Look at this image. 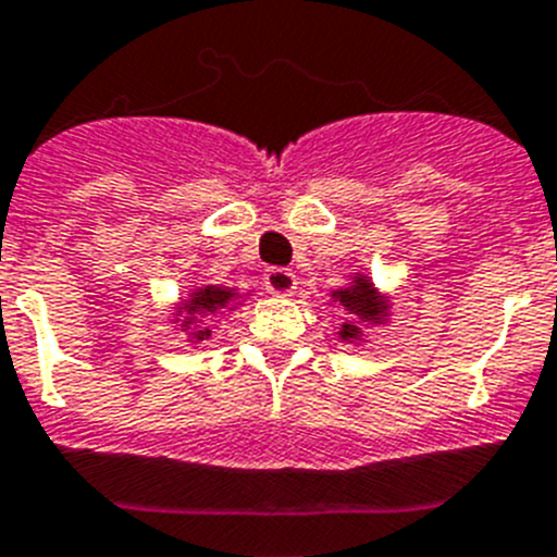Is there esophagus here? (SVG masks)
I'll return each instance as SVG.
<instances>
[{"instance_id": "esophagus-1", "label": "esophagus", "mask_w": 557, "mask_h": 557, "mask_svg": "<svg viewBox=\"0 0 557 557\" xmlns=\"http://www.w3.org/2000/svg\"><path fill=\"white\" fill-rule=\"evenodd\" d=\"M263 285H265V292L274 294V297H288V294L297 288V277H294V272H288V269L274 265V269H265Z\"/></svg>"}]
</instances>
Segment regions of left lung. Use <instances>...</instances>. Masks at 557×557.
I'll list each match as a JSON object with an SVG mask.
<instances>
[{
    "mask_svg": "<svg viewBox=\"0 0 557 557\" xmlns=\"http://www.w3.org/2000/svg\"><path fill=\"white\" fill-rule=\"evenodd\" d=\"M336 299L347 308V311L361 313L364 319H372V317H379V313H381V302H379V297H375V292H372L370 283H359L356 288H345V292H336ZM356 333H359V327H356V325L342 327V336H347V338L356 336Z\"/></svg>",
    "mask_w": 557,
    "mask_h": 557,
    "instance_id": "left-lung-1",
    "label": "left lung"
}]
</instances>
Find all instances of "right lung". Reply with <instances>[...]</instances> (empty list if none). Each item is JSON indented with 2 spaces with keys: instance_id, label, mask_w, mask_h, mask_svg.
I'll list each match as a JSON object with an SVG mask.
<instances>
[{
  "instance_id": "right-lung-1",
  "label": "right lung",
  "mask_w": 557,
  "mask_h": 557,
  "mask_svg": "<svg viewBox=\"0 0 557 557\" xmlns=\"http://www.w3.org/2000/svg\"><path fill=\"white\" fill-rule=\"evenodd\" d=\"M230 297H232V292H219V288H210V285H207V288L196 292L193 302L187 306V313H193V311H210L212 313L215 308L226 306V302H230ZM205 336H210V331H198V338H205Z\"/></svg>"
}]
</instances>
